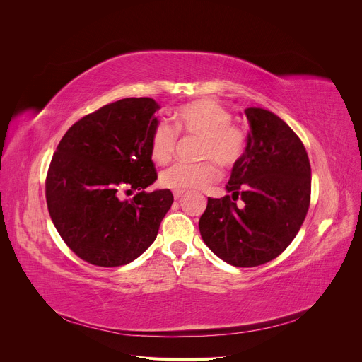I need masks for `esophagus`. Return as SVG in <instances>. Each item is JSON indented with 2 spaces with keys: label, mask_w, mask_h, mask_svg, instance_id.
Instances as JSON below:
<instances>
[{
  "label": "esophagus",
  "mask_w": 362,
  "mask_h": 362,
  "mask_svg": "<svg viewBox=\"0 0 362 362\" xmlns=\"http://www.w3.org/2000/svg\"><path fill=\"white\" fill-rule=\"evenodd\" d=\"M183 194H185V192H173V197H175L176 200L180 199Z\"/></svg>",
  "instance_id": "1"
}]
</instances>
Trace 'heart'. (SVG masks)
<instances>
[{
    "instance_id": "1",
    "label": "heart",
    "mask_w": 362,
    "mask_h": 362,
    "mask_svg": "<svg viewBox=\"0 0 362 362\" xmlns=\"http://www.w3.org/2000/svg\"><path fill=\"white\" fill-rule=\"evenodd\" d=\"M230 113L212 100H200L185 105L173 116L179 132L202 139L200 158L212 159L218 165L228 168L236 163L243 154L246 144L245 132L230 123ZM177 143L176 130L160 123L150 139V153L153 160L160 165L168 163ZM219 177V170L212 162L200 165H175L160 176V183L175 192L204 189Z\"/></svg>"
}]
</instances>
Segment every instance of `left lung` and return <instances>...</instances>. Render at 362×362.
<instances>
[{"mask_svg": "<svg viewBox=\"0 0 362 362\" xmlns=\"http://www.w3.org/2000/svg\"><path fill=\"white\" fill-rule=\"evenodd\" d=\"M246 147L226 192L208 197L200 216L203 242L229 265L252 268L281 255L305 221L311 200V165L293 130L275 113L247 107ZM243 199L238 206L233 200Z\"/></svg>", "mask_w": 362, "mask_h": 362, "instance_id": "left-lung-1", "label": "left lung"}]
</instances>
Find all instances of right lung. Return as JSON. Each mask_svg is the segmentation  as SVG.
Returning a JSON list of instances; mask_svg holds the SVG:
<instances>
[{
  "mask_svg": "<svg viewBox=\"0 0 362 362\" xmlns=\"http://www.w3.org/2000/svg\"><path fill=\"white\" fill-rule=\"evenodd\" d=\"M158 110L150 97L103 106L67 130L51 159L45 180L51 221L91 265L134 261L156 239L173 203L169 189L146 192L158 179L150 153ZM124 189L138 193L122 199Z\"/></svg>",
  "mask_w": 362,
  "mask_h": 362,
  "instance_id": "add662e5",
  "label": "right lung"
}]
</instances>
